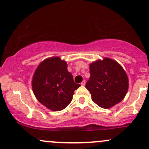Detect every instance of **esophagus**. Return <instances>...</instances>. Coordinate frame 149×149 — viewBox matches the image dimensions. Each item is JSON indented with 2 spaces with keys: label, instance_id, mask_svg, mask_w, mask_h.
Listing matches in <instances>:
<instances>
[{
  "label": "esophagus",
  "instance_id": "esophagus-1",
  "mask_svg": "<svg viewBox=\"0 0 149 149\" xmlns=\"http://www.w3.org/2000/svg\"><path fill=\"white\" fill-rule=\"evenodd\" d=\"M80 85H83V86H84V85H85V80H83V81L81 83H80Z\"/></svg>",
  "mask_w": 149,
  "mask_h": 149
}]
</instances>
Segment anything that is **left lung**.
I'll use <instances>...</instances> for the list:
<instances>
[{
	"label": "left lung",
	"mask_w": 149,
	"mask_h": 149,
	"mask_svg": "<svg viewBox=\"0 0 149 149\" xmlns=\"http://www.w3.org/2000/svg\"><path fill=\"white\" fill-rule=\"evenodd\" d=\"M90 72L85 88L99 107L109 109L123 100L128 90V78L118 63L104 58L90 65Z\"/></svg>",
	"instance_id": "8db88e82"
}]
</instances>
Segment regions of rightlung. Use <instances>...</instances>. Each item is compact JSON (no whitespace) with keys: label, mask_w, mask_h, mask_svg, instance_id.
<instances>
[{"label":"right lung","mask_w":149,"mask_h":149,"mask_svg":"<svg viewBox=\"0 0 149 149\" xmlns=\"http://www.w3.org/2000/svg\"><path fill=\"white\" fill-rule=\"evenodd\" d=\"M80 86L68 71L66 61L58 57L42 61L32 80V88L37 100L54 111L67 107L72 101L74 91Z\"/></svg>","instance_id":"1"}]
</instances>
